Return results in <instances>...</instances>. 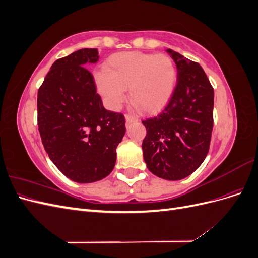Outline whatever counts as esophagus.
Instances as JSON below:
<instances>
[{
    "instance_id": "1",
    "label": "esophagus",
    "mask_w": 258,
    "mask_h": 258,
    "mask_svg": "<svg viewBox=\"0 0 258 258\" xmlns=\"http://www.w3.org/2000/svg\"><path fill=\"white\" fill-rule=\"evenodd\" d=\"M124 117H126V123H127V126L128 124H130L131 122H137L139 119H138V117H136V116H134V115H131V114H126L124 115Z\"/></svg>"
}]
</instances>
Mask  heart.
<instances>
[{
	"label": "heart",
	"mask_w": 258,
	"mask_h": 258,
	"mask_svg": "<svg viewBox=\"0 0 258 258\" xmlns=\"http://www.w3.org/2000/svg\"><path fill=\"white\" fill-rule=\"evenodd\" d=\"M176 82L172 60L166 54L139 51L116 53L105 71L96 73L100 95L111 108H118L129 89L131 103L144 113H156L169 102Z\"/></svg>",
	"instance_id": "b5f03b06"
}]
</instances>
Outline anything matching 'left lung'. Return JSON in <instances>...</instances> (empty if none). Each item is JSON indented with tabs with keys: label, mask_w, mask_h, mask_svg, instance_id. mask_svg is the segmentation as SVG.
I'll list each match as a JSON object with an SVG mask.
<instances>
[{
	"label": "left lung",
	"mask_w": 258,
	"mask_h": 258,
	"mask_svg": "<svg viewBox=\"0 0 258 258\" xmlns=\"http://www.w3.org/2000/svg\"><path fill=\"white\" fill-rule=\"evenodd\" d=\"M167 51L177 68V83L166 107L142 120V143L148 170L158 177L177 181L190 175L207 157L213 129L214 90L197 62Z\"/></svg>",
	"instance_id": "obj_1"
}]
</instances>
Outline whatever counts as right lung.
I'll return each instance as SVG.
<instances>
[{"label":"right lung","mask_w":258,"mask_h":258,"mask_svg":"<svg viewBox=\"0 0 258 258\" xmlns=\"http://www.w3.org/2000/svg\"><path fill=\"white\" fill-rule=\"evenodd\" d=\"M84 48L53 62L37 92V124L50 160L67 177L92 183L112 172L126 127L121 113L107 111L85 66L99 60Z\"/></svg>","instance_id":"add662e5"}]
</instances>
